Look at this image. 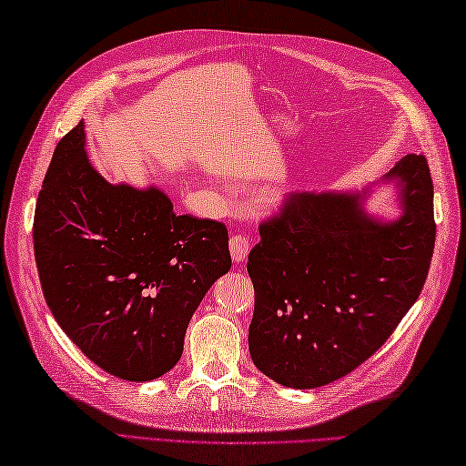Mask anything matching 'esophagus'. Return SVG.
Wrapping results in <instances>:
<instances>
[{
  "mask_svg": "<svg viewBox=\"0 0 466 466\" xmlns=\"http://www.w3.org/2000/svg\"><path fill=\"white\" fill-rule=\"evenodd\" d=\"M248 252H250V240L246 238L244 234L234 232L232 238H230V254H232V260H234V262H244L246 258H248Z\"/></svg>",
  "mask_w": 466,
  "mask_h": 466,
  "instance_id": "1",
  "label": "esophagus"
}]
</instances>
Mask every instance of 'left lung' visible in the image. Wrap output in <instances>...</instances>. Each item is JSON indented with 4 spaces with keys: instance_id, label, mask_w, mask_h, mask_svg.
Wrapping results in <instances>:
<instances>
[{
    "instance_id": "1",
    "label": "left lung",
    "mask_w": 466,
    "mask_h": 466,
    "mask_svg": "<svg viewBox=\"0 0 466 466\" xmlns=\"http://www.w3.org/2000/svg\"><path fill=\"white\" fill-rule=\"evenodd\" d=\"M400 187V218L364 212L362 194L302 192L260 224L248 256L256 369L290 389L342 379L380 349L429 276L434 236L427 157L384 176Z\"/></svg>"
}]
</instances>
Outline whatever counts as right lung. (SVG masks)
<instances>
[{
	"instance_id": "obj_1",
	"label": "right lung",
	"mask_w": 466,
	"mask_h": 466,
	"mask_svg": "<svg viewBox=\"0 0 466 466\" xmlns=\"http://www.w3.org/2000/svg\"><path fill=\"white\" fill-rule=\"evenodd\" d=\"M84 146L80 122L56 146L37 196L39 282L54 319L94 364L154 380L180 360L198 304L230 270L228 228L177 216L157 187L106 182Z\"/></svg>"
}]
</instances>
